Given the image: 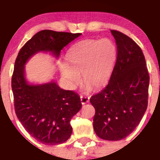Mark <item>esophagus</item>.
<instances>
[{
    "mask_svg": "<svg viewBox=\"0 0 160 160\" xmlns=\"http://www.w3.org/2000/svg\"><path fill=\"white\" fill-rule=\"evenodd\" d=\"M80 100H81L82 104H85L89 102V100H90V97H89L88 96H86V95H80Z\"/></svg>",
    "mask_w": 160,
    "mask_h": 160,
    "instance_id": "34e87169",
    "label": "esophagus"
}]
</instances>
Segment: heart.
<instances>
[{
    "instance_id": "obj_1",
    "label": "heart",
    "mask_w": 160,
    "mask_h": 160,
    "mask_svg": "<svg viewBox=\"0 0 160 160\" xmlns=\"http://www.w3.org/2000/svg\"><path fill=\"white\" fill-rule=\"evenodd\" d=\"M117 59V48L109 38L76 43L60 65V73L70 87L82 80L93 89L101 88L110 78Z\"/></svg>"
}]
</instances>
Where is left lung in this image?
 Segmentation results:
<instances>
[{
	"mask_svg": "<svg viewBox=\"0 0 160 160\" xmlns=\"http://www.w3.org/2000/svg\"><path fill=\"white\" fill-rule=\"evenodd\" d=\"M110 31L117 46V62L108 84L90 101L96 111V134L117 141L135 129L147 110L149 75L139 45L120 31Z\"/></svg>",
	"mask_w": 160,
	"mask_h": 160,
	"instance_id": "8db88e82",
	"label": "left lung"
}]
</instances>
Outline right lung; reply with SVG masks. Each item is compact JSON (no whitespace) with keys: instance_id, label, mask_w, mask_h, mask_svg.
<instances>
[{"instance_id":"right-lung-1","label":"right lung","mask_w":160,"mask_h":160,"mask_svg":"<svg viewBox=\"0 0 160 160\" xmlns=\"http://www.w3.org/2000/svg\"><path fill=\"white\" fill-rule=\"evenodd\" d=\"M80 35L43 30L23 45L15 60L11 80L15 112L25 129L45 145L63 143L70 138V120L82 104L78 94L62 90L55 82L28 84L24 77V64L39 51H50L58 57L63 47Z\"/></svg>"}]
</instances>
